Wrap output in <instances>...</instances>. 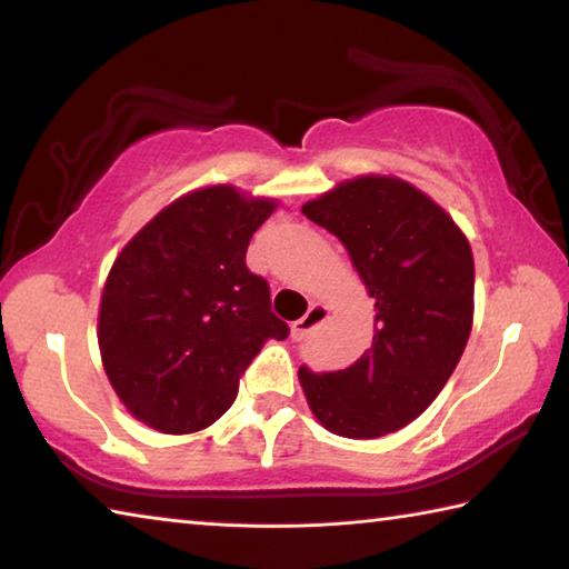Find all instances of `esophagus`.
Masks as SVG:
<instances>
[{
    "mask_svg": "<svg viewBox=\"0 0 569 569\" xmlns=\"http://www.w3.org/2000/svg\"><path fill=\"white\" fill-rule=\"evenodd\" d=\"M329 319V308H326L323 303H313L311 308H308V313L303 316V319H298L293 326H291V339L293 341H303L308 339V333H311L313 329H319V326Z\"/></svg>",
    "mask_w": 569,
    "mask_h": 569,
    "instance_id": "esophagus-1",
    "label": "esophagus"
}]
</instances>
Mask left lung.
<instances>
[{
	"mask_svg": "<svg viewBox=\"0 0 569 569\" xmlns=\"http://www.w3.org/2000/svg\"><path fill=\"white\" fill-rule=\"evenodd\" d=\"M301 210L349 250L377 311L371 349L349 369H298L308 407L331 435L383 437L437 399L465 353L471 248L435 200L399 178L346 180Z\"/></svg>",
	"mask_w": 569,
	"mask_h": 569,
	"instance_id": "left-lung-1",
	"label": "left lung"
}]
</instances>
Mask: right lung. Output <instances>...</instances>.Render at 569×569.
Masks as SVG:
<instances>
[{
  "label": "right lung",
  "instance_id": "obj_1",
  "mask_svg": "<svg viewBox=\"0 0 569 569\" xmlns=\"http://www.w3.org/2000/svg\"><path fill=\"white\" fill-rule=\"evenodd\" d=\"M276 203L233 186L188 192L122 248L100 303L104 373L132 417L190 435L223 417L238 381L288 323L246 250Z\"/></svg>",
  "mask_w": 569,
  "mask_h": 569
}]
</instances>
